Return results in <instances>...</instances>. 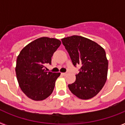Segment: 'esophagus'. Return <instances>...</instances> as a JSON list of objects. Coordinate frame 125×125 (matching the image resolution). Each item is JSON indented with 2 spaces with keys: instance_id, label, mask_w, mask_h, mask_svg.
<instances>
[{
  "instance_id": "obj_1",
  "label": "esophagus",
  "mask_w": 125,
  "mask_h": 125,
  "mask_svg": "<svg viewBox=\"0 0 125 125\" xmlns=\"http://www.w3.org/2000/svg\"><path fill=\"white\" fill-rule=\"evenodd\" d=\"M68 73V72H66V73H62V74L63 75V76H66V74H67Z\"/></svg>"
}]
</instances>
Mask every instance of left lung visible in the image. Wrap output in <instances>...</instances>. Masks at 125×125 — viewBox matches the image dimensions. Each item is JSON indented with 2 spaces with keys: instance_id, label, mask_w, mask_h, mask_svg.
<instances>
[{
  "instance_id": "left-lung-1",
  "label": "left lung",
  "mask_w": 125,
  "mask_h": 125,
  "mask_svg": "<svg viewBox=\"0 0 125 125\" xmlns=\"http://www.w3.org/2000/svg\"><path fill=\"white\" fill-rule=\"evenodd\" d=\"M74 66L81 65L76 81L68 84L73 94L82 100L95 96L105 84L108 62L104 49L96 42L79 36L61 39Z\"/></svg>"
}]
</instances>
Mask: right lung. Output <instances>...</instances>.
<instances>
[{
	"label": "right lung",
	"instance_id": "1",
	"mask_svg": "<svg viewBox=\"0 0 125 125\" xmlns=\"http://www.w3.org/2000/svg\"><path fill=\"white\" fill-rule=\"evenodd\" d=\"M61 42L54 38L43 37L24 47L17 58L15 72L19 84L25 95L41 101L51 94L59 73L45 70L51 64V57Z\"/></svg>",
	"mask_w": 125,
	"mask_h": 125
}]
</instances>
